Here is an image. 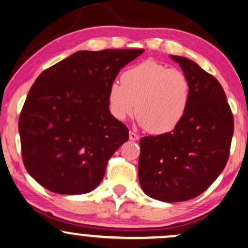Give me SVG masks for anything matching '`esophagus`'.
Here are the masks:
<instances>
[{
    "mask_svg": "<svg viewBox=\"0 0 248 248\" xmlns=\"http://www.w3.org/2000/svg\"><path fill=\"white\" fill-rule=\"evenodd\" d=\"M128 137H130L131 141H138L139 139H140V137H139L137 133H134V132H130V133H128Z\"/></svg>",
    "mask_w": 248,
    "mask_h": 248,
    "instance_id": "1",
    "label": "esophagus"
}]
</instances>
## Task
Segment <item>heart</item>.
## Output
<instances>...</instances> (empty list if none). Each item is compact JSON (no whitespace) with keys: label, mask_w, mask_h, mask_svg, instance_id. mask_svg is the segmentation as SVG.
Masks as SVG:
<instances>
[{"label":"heart","mask_w":248,"mask_h":248,"mask_svg":"<svg viewBox=\"0 0 248 248\" xmlns=\"http://www.w3.org/2000/svg\"><path fill=\"white\" fill-rule=\"evenodd\" d=\"M191 99V83L182 71L144 61L122 74L108 91L111 114L124 121L134 113L150 133L164 134L181 123ZM137 109H135V105Z\"/></svg>","instance_id":"b5f03b06"}]
</instances>
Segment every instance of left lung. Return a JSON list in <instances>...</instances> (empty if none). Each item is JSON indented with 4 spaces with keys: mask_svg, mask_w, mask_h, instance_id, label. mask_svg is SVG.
<instances>
[{
    "mask_svg": "<svg viewBox=\"0 0 248 248\" xmlns=\"http://www.w3.org/2000/svg\"><path fill=\"white\" fill-rule=\"evenodd\" d=\"M191 83L187 110L168 133L140 141L139 181L150 198L187 201L202 194L228 161L233 118L221 84L198 64L170 55Z\"/></svg>",
    "mask_w": 248,
    "mask_h": 248,
    "instance_id": "obj_1",
    "label": "left lung"
}]
</instances>
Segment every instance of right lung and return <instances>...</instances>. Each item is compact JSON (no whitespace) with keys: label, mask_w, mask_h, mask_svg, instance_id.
Listing matches in <instances>:
<instances>
[{"label":"right lung","mask_w":248,"mask_h":248,"mask_svg":"<svg viewBox=\"0 0 248 248\" xmlns=\"http://www.w3.org/2000/svg\"><path fill=\"white\" fill-rule=\"evenodd\" d=\"M144 49L80 50L48 67L30 88L19 118L23 164L50 192L77 195L103 181L107 162L128 140L109 110L121 69Z\"/></svg>","instance_id":"1"}]
</instances>
